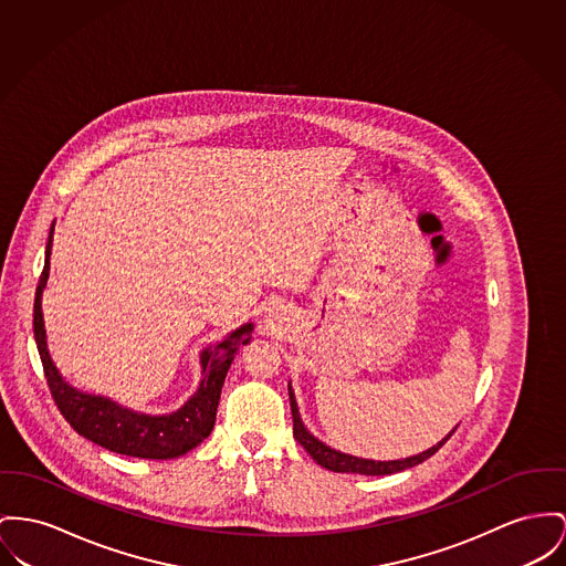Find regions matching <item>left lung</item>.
Masks as SVG:
<instances>
[{"instance_id":"left-lung-1","label":"left lung","mask_w":566,"mask_h":566,"mask_svg":"<svg viewBox=\"0 0 566 566\" xmlns=\"http://www.w3.org/2000/svg\"><path fill=\"white\" fill-rule=\"evenodd\" d=\"M287 390H290V406H292V418H294V438L301 442L304 447V451L308 452L322 468L326 470H333V472H347V474H365V476H384V474H395V472H401V470H408V468H415L418 463H422L424 459H429L431 454L442 449V444L451 438L457 429H451L438 444H433L431 449L427 451L418 452V454H410V457H403V459H388V461H379V459H365V457H356V454H349V452H340L333 447H328L326 442H322L319 438H315L306 424L302 422L301 408H298V401H296V392L292 388V381L287 384Z\"/></svg>"}]
</instances>
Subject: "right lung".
Masks as SVG:
<instances>
[{"label":"right lung","instance_id":"right-lung-1","mask_svg":"<svg viewBox=\"0 0 566 566\" xmlns=\"http://www.w3.org/2000/svg\"><path fill=\"white\" fill-rule=\"evenodd\" d=\"M53 233L55 221L49 229V240L44 247V268L36 287L34 339L39 345L42 369L51 395L55 399V406L78 436L107 451L139 459H176L192 451L212 433L227 371L240 347L251 340V335L255 331L253 322L242 324L223 339L199 352L201 377L197 390L178 410L169 415H146L122 406L112 397L85 392L60 374L49 352L42 315V294L49 283Z\"/></svg>","mask_w":566,"mask_h":566}]
</instances>
